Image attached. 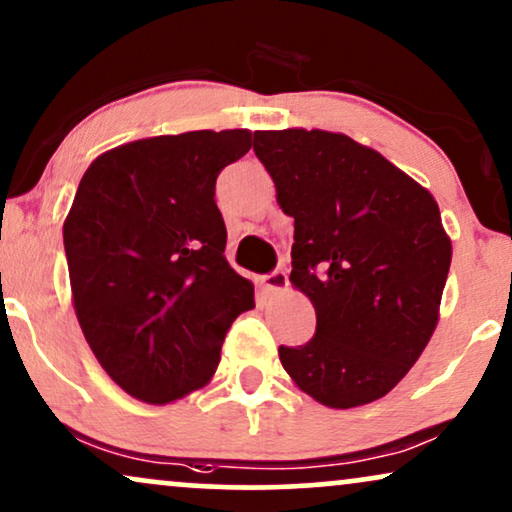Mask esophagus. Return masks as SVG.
Returning <instances> with one entry per match:
<instances>
[{
  "label": "esophagus",
  "instance_id": "34e87169",
  "mask_svg": "<svg viewBox=\"0 0 512 512\" xmlns=\"http://www.w3.org/2000/svg\"><path fill=\"white\" fill-rule=\"evenodd\" d=\"M262 283L269 293H283V290H288V274L286 271H271L262 278Z\"/></svg>",
  "mask_w": 512,
  "mask_h": 512
}]
</instances>
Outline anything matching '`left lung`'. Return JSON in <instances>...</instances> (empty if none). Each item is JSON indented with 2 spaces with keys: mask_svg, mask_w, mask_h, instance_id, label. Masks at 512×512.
I'll return each instance as SVG.
<instances>
[{
  "mask_svg": "<svg viewBox=\"0 0 512 512\" xmlns=\"http://www.w3.org/2000/svg\"><path fill=\"white\" fill-rule=\"evenodd\" d=\"M255 153L295 219L290 283L314 304L316 333L278 359L331 409L385 397L439 321L451 238L437 200L385 155L323 129L255 132Z\"/></svg>",
  "mask_w": 512,
  "mask_h": 512,
  "instance_id": "obj_1",
  "label": "left lung"
}]
</instances>
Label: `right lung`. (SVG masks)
I'll return each instance as SVG.
<instances>
[{
    "instance_id": "right-lung-1",
    "label": "right lung",
    "mask_w": 512,
    "mask_h": 512,
    "mask_svg": "<svg viewBox=\"0 0 512 512\" xmlns=\"http://www.w3.org/2000/svg\"><path fill=\"white\" fill-rule=\"evenodd\" d=\"M250 129H198L101 153L63 222L73 307L103 371L129 397L170 404L212 380L255 286L226 262L217 174Z\"/></svg>"
}]
</instances>
